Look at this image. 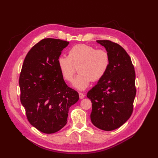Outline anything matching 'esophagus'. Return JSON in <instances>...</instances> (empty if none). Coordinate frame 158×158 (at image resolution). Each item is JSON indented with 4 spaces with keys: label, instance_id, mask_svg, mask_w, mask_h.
<instances>
[{
    "label": "esophagus",
    "instance_id": "34e87169",
    "mask_svg": "<svg viewBox=\"0 0 158 158\" xmlns=\"http://www.w3.org/2000/svg\"><path fill=\"white\" fill-rule=\"evenodd\" d=\"M79 97H80V99H83L85 97V94L80 92L79 93Z\"/></svg>",
    "mask_w": 158,
    "mask_h": 158
}]
</instances>
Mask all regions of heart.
<instances>
[{
	"instance_id": "1",
	"label": "heart",
	"mask_w": 158,
	"mask_h": 158,
	"mask_svg": "<svg viewBox=\"0 0 158 158\" xmlns=\"http://www.w3.org/2000/svg\"><path fill=\"white\" fill-rule=\"evenodd\" d=\"M110 55L105 49H97L86 44H77L69 52V55L60 56L57 60L60 74L64 80L71 82L78 67V73L73 86L84 90L91 81L96 82L106 75L109 69Z\"/></svg>"
}]
</instances>
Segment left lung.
I'll list each match as a JSON object with an SVG mask.
<instances>
[{
	"instance_id": "left-lung-1",
	"label": "left lung",
	"mask_w": 158,
	"mask_h": 158,
	"mask_svg": "<svg viewBox=\"0 0 158 158\" xmlns=\"http://www.w3.org/2000/svg\"><path fill=\"white\" fill-rule=\"evenodd\" d=\"M110 55V65L103 77L87 94L92 103L93 125L106 131L122 126L131 116L136 96L135 71L130 56L116 43L98 40Z\"/></svg>"
}]
</instances>
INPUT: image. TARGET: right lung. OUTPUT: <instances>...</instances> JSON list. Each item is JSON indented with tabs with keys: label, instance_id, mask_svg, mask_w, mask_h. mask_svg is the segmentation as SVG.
I'll use <instances>...</instances> for the list:
<instances>
[{
	"label": "right lung",
	"instance_id": "1",
	"mask_svg": "<svg viewBox=\"0 0 158 158\" xmlns=\"http://www.w3.org/2000/svg\"><path fill=\"white\" fill-rule=\"evenodd\" d=\"M69 41L46 38L33 46L23 61L19 78L20 101L31 125L52 134L67 123L70 106L78 93L66 84L58 66L59 57Z\"/></svg>",
	"mask_w": 158,
	"mask_h": 158
}]
</instances>
